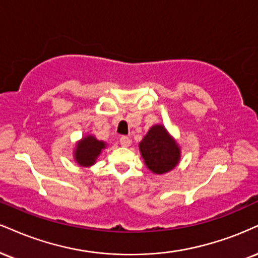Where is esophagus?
<instances>
[{"mask_svg": "<svg viewBox=\"0 0 258 258\" xmlns=\"http://www.w3.org/2000/svg\"><path fill=\"white\" fill-rule=\"evenodd\" d=\"M120 144L122 145V147H130V144H131V139L127 137V136H122V137L120 138Z\"/></svg>", "mask_w": 258, "mask_h": 258, "instance_id": "34e87169", "label": "esophagus"}]
</instances>
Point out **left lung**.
I'll list each match as a JSON object with an SVG mask.
<instances>
[{
  "label": "left lung",
  "mask_w": 258,
  "mask_h": 258,
  "mask_svg": "<svg viewBox=\"0 0 258 258\" xmlns=\"http://www.w3.org/2000/svg\"><path fill=\"white\" fill-rule=\"evenodd\" d=\"M139 150L144 162L151 172L163 174L176 166L180 150L176 143L161 125H155L139 143Z\"/></svg>",
  "instance_id": "1"
}]
</instances>
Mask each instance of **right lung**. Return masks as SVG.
<instances>
[{
  "label": "right lung",
  "instance_id": "right-lung-1",
  "mask_svg": "<svg viewBox=\"0 0 258 258\" xmlns=\"http://www.w3.org/2000/svg\"><path fill=\"white\" fill-rule=\"evenodd\" d=\"M105 144L103 142H99L92 136H88V137L83 138V141L78 143V147H77L76 154V161L80 166L83 167H89L91 164L95 163L96 159L98 157V155L101 154L102 149H104Z\"/></svg>",
  "mask_w": 258,
  "mask_h": 258
}]
</instances>
